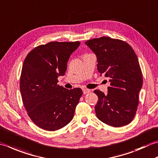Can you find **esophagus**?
Wrapping results in <instances>:
<instances>
[{
  "label": "esophagus",
  "instance_id": "esophagus-1",
  "mask_svg": "<svg viewBox=\"0 0 158 158\" xmlns=\"http://www.w3.org/2000/svg\"><path fill=\"white\" fill-rule=\"evenodd\" d=\"M89 92H90V90H89V89H86V88L83 89V93L84 94H88V93H89Z\"/></svg>",
  "mask_w": 158,
  "mask_h": 158
}]
</instances>
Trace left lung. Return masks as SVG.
Here are the masks:
<instances>
[{"label": "left lung", "instance_id": "left-lung-1", "mask_svg": "<svg viewBox=\"0 0 158 158\" xmlns=\"http://www.w3.org/2000/svg\"><path fill=\"white\" fill-rule=\"evenodd\" d=\"M94 52L100 75L109 78L107 94L95 89L98 100L97 118L106 124L119 127L131 122L137 111L143 75L138 57L127 43L109 37L86 41Z\"/></svg>", "mask_w": 158, "mask_h": 158}]
</instances>
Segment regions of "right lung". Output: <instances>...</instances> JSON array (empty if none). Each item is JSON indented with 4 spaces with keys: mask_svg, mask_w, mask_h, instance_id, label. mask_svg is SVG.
<instances>
[{
    "mask_svg": "<svg viewBox=\"0 0 158 158\" xmlns=\"http://www.w3.org/2000/svg\"><path fill=\"white\" fill-rule=\"evenodd\" d=\"M80 42H51L37 46L27 55L20 76L24 106L32 121L47 131H56L72 120L83 92L57 84L70 55Z\"/></svg>",
    "mask_w": 158,
    "mask_h": 158,
    "instance_id": "1",
    "label": "right lung"
}]
</instances>
